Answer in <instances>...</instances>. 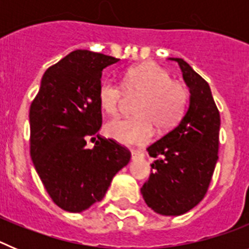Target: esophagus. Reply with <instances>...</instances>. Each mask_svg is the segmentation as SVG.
Listing matches in <instances>:
<instances>
[{
	"mask_svg": "<svg viewBox=\"0 0 249 249\" xmlns=\"http://www.w3.org/2000/svg\"><path fill=\"white\" fill-rule=\"evenodd\" d=\"M142 156H143L142 151H132V160H136V158L142 157Z\"/></svg>",
	"mask_w": 249,
	"mask_h": 249,
	"instance_id": "esophagus-1",
	"label": "esophagus"
}]
</instances>
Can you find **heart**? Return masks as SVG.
<instances>
[{"instance_id": "heart-1", "label": "heart", "mask_w": 249, "mask_h": 249, "mask_svg": "<svg viewBox=\"0 0 249 249\" xmlns=\"http://www.w3.org/2000/svg\"><path fill=\"white\" fill-rule=\"evenodd\" d=\"M137 94L136 117L113 118L105 124L107 137L127 146L147 143L152 137V124L166 131L181 120L188 102V91L183 83L173 81L169 72L153 62H144L128 68L118 85L113 80H103L97 89L101 109L114 114L123 97Z\"/></svg>"}]
</instances>
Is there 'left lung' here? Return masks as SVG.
<instances>
[{"instance_id": "obj_1", "label": "left lung", "mask_w": 249, "mask_h": 249, "mask_svg": "<svg viewBox=\"0 0 249 249\" xmlns=\"http://www.w3.org/2000/svg\"><path fill=\"white\" fill-rule=\"evenodd\" d=\"M178 62L190 89V107L173 129L147 148L156 160L141 193L149 208L179 215L206 196L218 160L219 111L210 86L186 61Z\"/></svg>"}]
</instances>
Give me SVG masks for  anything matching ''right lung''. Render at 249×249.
Wrapping results in <instances>:
<instances>
[{"label": "right lung", "instance_id": "right-lung-1", "mask_svg": "<svg viewBox=\"0 0 249 249\" xmlns=\"http://www.w3.org/2000/svg\"><path fill=\"white\" fill-rule=\"evenodd\" d=\"M118 61L73 51L47 68L31 103V158L52 201L67 212L100 202L131 160V152L111 138L98 137L93 148H86V140L102 126L97 89L103 68Z\"/></svg>", "mask_w": 249, "mask_h": 249}]
</instances>
